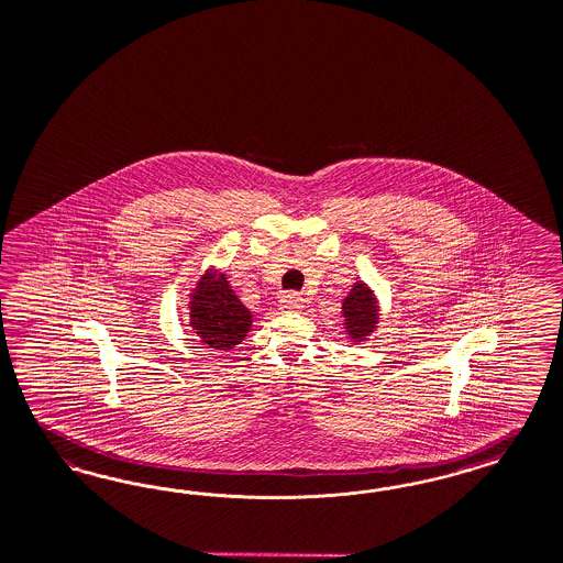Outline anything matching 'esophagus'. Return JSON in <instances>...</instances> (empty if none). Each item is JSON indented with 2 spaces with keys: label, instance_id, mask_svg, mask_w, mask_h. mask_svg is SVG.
I'll use <instances>...</instances> for the list:
<instances>
[{
  "label": "esophagus",
  "instance_id": "obj_1",
  "mask_svg": "<svg viewBox=\"0 0 563 563\" xmlns=\"http://www.w3.org/2000/svg\"><path fill=\"white\" fill-rule=\"evenodd\" d=\"M278 308L285 311H299L303 308V297L297 292H287L278 299Z\"/></svg>",
  "mask_w": 563,
  "mask_h": 563
}]
</instances>
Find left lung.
I'll list each match as a JSON object with an SVG mask.
<instances>
[{"label":"left lung","mask_w":563,"mask_h":563,"mask_svg":"<svg viewBox=\"0 0 563 563\" xmlns=\"http://www.w3.org/2000/svg\"><path fill=\"white\" fill-rule=\"evenodd\" d=\"M343 329L353 345L368 341L369 334L378 329L380 322V299L372 291L368 283L355 280L341 306Z\"/></svg>","instance_id":"left-lung-1"}]
</instances>
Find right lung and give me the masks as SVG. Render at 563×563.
<instances>
[{"mask_svg":"<svg viewBox=\"0 0 563 563\" xmlns=\"http://www.w3.org/2000/svg\"><path fill=\"white\" fill-rule=\"evenodd\" d=\"M189 297V327L210 350L231 351L252 330L253 313L236 297L227 272L210 266Z\"/></svg>","mask_w":563,"mask_h":563,"instance_id":"1","label":"right lung"}]
</instances>
